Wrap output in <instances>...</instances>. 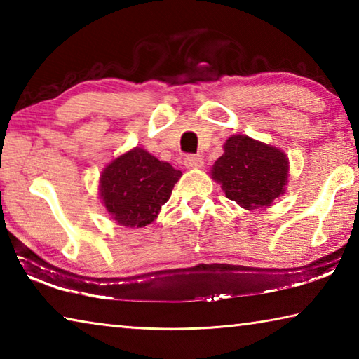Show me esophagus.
Segmentation results:
<instances>
[{"mask_svg":"<svg viewBox=\"0 0 359 359\" xmlns=\"http://www.w3.org/2000/svg\"><path fill=\"white\" fill-rule=\"evenodd\" d=\"M203 165H204V161H203L201 156H198V155H187L185 156V166L188 169H198V168H201Z\"/></svg>","mask_w":359,"mask_h":359,"instance_id":"1","label":"esophagus"}]
</instances>
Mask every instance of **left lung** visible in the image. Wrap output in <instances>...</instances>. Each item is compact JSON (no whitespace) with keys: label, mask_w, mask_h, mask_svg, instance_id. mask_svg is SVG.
Returning <instances> with one entry per match:
<instances>
[{"label":"left lung","mask_w":359,"mask_h":359,"mask_svg":"<svg viewBox=\"0 0 359 359\" xmlns=\"http://www.w3.org/2000/svg\"><path fill=\"white\" fill-rule=\"evenodd\" d=\"M224 154L212 166V179L226 198L247 210L266 209L285 193L288 158L280 149L234 135L223 145Z\"/></svg>","instance_id":"8db88e82"}]
</instances>
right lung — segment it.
<instances>
[{
    "label": "right lung",
    "mask_w": 359,
    "mask_h": 359,
    "mask_svg": "<svg viewBox=\"0 0 359 359\" xmlns=\"http://www.w3.org/2000/svg\"><path fill=\"white\" fill-rule=\"evenodd\" d=\"M180 175L169 163L135 147L104 168L100 196L112 220L126 228H142L160 214Z\"/></svg>",
    "instance_id": "add662e5"
}]
</instances>
